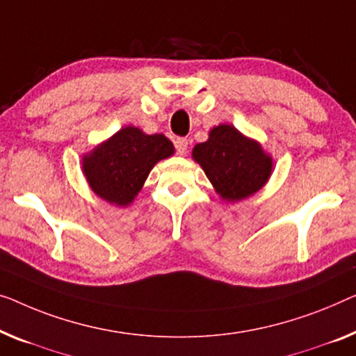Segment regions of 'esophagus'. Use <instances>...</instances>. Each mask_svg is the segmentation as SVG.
Returning <instances> with one entry per match:
<instances>
[{
	"instance_id": "1",
	"label": "esophagus",
	"mask_w": 356,
	"mask_h": 356,
	"mask_svg": "<svg viewBox=\"0 0 356 356\" xmlns=\"http://www.w3.org/2000/svg\"><path fill=\"white\" fill-rule=\"evenodd\" d=\"M187 147H188V140L184 139V137H180V139L176 140V150L179 155H185V152H187Z\"/></svg>"
}]
</instances>
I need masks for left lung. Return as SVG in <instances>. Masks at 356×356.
<instances>
[{
	"label": "left lung",
	"mask_w": 356,
	"mask_h": 356,
	"mask_svg": "<svg viewBox=\"0 0 356 356\" xmlns=\"http://www.w3.org/2000/svg\"><path fill=\"white\" fill-rule=\"evenodd\" d=\"M192 156L225 201H240L259 192L273 171L272 156L261 144L232 124L212 127L209 139L196 144Z\"/></svg>",
	"instance_id": "1"
}]
</instances>
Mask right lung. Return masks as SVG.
<instances>
[{
  "instance_id": "1",
  "label": "right lung",
  "mask_w": 356,
  "mask_h": 356,
  "mask_svg": "<svg viewBox=\"0 0 356 356\" xmlns=\"http://www.w3.org/2000/svg\"><path fill=\"white\" fill-rule=\"evenodd\" d=\"M171 155L174 145L166 136L126 126L83 156V172L95 195L124 208L144 187L153 166Z\"/></svg>"
}]
</instances>
